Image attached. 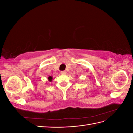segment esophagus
<instances>
[{
  "instance_id": "1",
  "label": "esophagus",
  "mask_w": 133,
  "mask_h": 133,
  "mask_svg": "<svg viewBox=\"0 0 133 133\" xmlns=\"http://www.w3.org/2000/svg\"><path fill=\"white\" fill-rule=\"evenodd\" d=\"M66 73V71H60V74H65Z\"/></svg>"
}]
</instances>
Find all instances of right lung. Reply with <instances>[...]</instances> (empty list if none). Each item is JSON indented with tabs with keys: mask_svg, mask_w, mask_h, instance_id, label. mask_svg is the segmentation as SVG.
Returning <instances> with one entry per match:
<instances>
[{
	"mask_svg": "<svg viewBox=\"0 0 133 133\" xmlns=\"http://www.w3.org/2000/svg\"><path fill=\"white\" fill-rule=\"evenodd\" d=\"M52 79H53V77H52V76H49V77H48V80H49V82H51Z\"/></svg>",
	"mask_w": 133,
	"mask_h": 133,
	"instance_id": "right-lung-1",
	"label": "right lung"
}]
</instances>
